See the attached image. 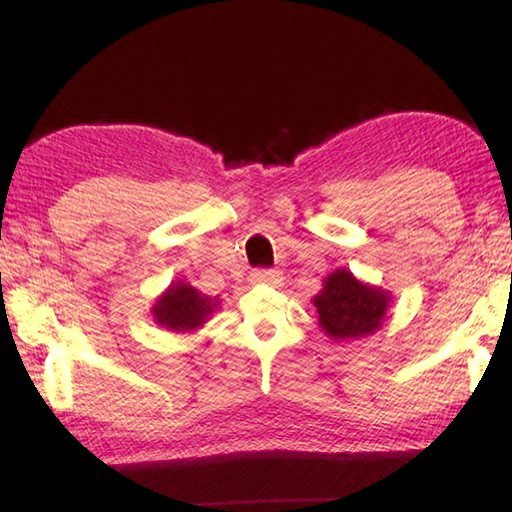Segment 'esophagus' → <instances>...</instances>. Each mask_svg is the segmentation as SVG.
<instances>
[{
	"label": "esophagus",
	"mask_w": 512,
	"mask_h": 512,
	"mask_svg": "<svg viewBox=\"0 0 512 512\" xmlns=\"http://www.w3.org/2000/svg\"><path fill=\"white\" fill-rule=\"evenodd\" d=\"M280 280V271H273V268H255L250 271V282L253 284H273Z\"/></svg>",
	"instance_id": "esophagus-1"
}]
</instances>
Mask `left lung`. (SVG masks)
Returning a JSON list of instances; mask_svg holds the SVG:
<instances>
[{
    "mask_svg": "<svg viewBox=\"0 0 512 512\" xmlns=\"http://www.w3.org/2000/svg\"><path fill=\"white\" fill-rule=\"evenodd\" d=\"M318 323L334 339H359L381 325L388 296L361 284L348 271H336L325 280V289L314 298Z\"/></svg>",
    "mask_w": 512,
    "mask_h": 512,
    "instance_id": "left-lung-1",
    "label": "left lung"
}]
</instances>
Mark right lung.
<instances>
[{
	"label": "right lung",
	"mask_w": 512,
	"mask_h": 512,
	"mask_svg": "<svg viewBox=\"0 0 512 512\" xmlns=\"http://www.w3.org/2000/svg\"><path fill=\"white\" fill-rule=\"evenodd\" d=\"M214 307V298L203 296L201 291H196L185 282H176L153 307V316L162 327L187 332V329L203 325Z\"/></svg>",
	"instance_id": "add662e5"
}]
</instances>
